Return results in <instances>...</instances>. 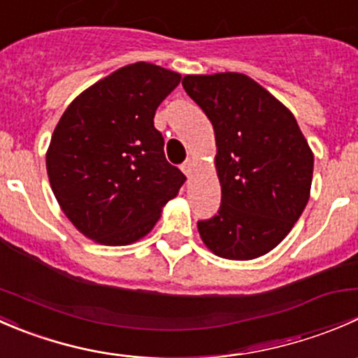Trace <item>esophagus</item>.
Masks as SVG:
<instances>
[{
    "mask_svg": "<svg viewBox=\"0 0 358 358\" xmlns=\"http://www.w3.org/2000/svg\"><path fill=\"white\" fill-rule=\"evenodd\" d=\"M182 171L185 173L187 178H190V176H192V171H194V162L190 161V159H187V161L183 162V164H182Z\"/></svg>",
    "mask_w": 358,
    "mask_h": 358,
    "instance_id": "1",
    "label": "esophagus"
}]
</instances>
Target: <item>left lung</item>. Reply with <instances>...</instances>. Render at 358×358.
Listing matches in <instances>:
<instances>
[{
  "instance_id": "obj_1",
  "label": "left lung",
  "mask_w": 358,
  "mask_h": 358,
  "mask_svg": "<svg viewBox=\"0 0 358 358\" xmlns=\"http://www.w3.org/2000/svg\"><path fill=\"white\" fill-rule=\"evenodd\" d=\"M182 85L211 121L218 147L222 204L197 222L201 239L227 259L266 255L308 202L312 150L294 115L246 74L185 76Z\"/></svg>"
}]
</instances>
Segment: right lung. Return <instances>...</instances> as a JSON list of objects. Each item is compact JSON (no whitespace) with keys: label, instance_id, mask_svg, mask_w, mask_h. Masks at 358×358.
I'll return each instance as SVG.
<instances>
[{"label":"right lung","instance_id":"add662e5","mask_svg":"<svg viewBox=\"0 0 358 358\" xmlns=\"http://www.w3.org/2000/svg\"><path fill=\"white\" fill-rule=\"evenodd\" d=\"M180 79L154 64H131L90 86L60 117L46 171L62 211L90 239L135 243L185 182L166 161L154 126L159 103Z\"/></svg>","mask_w":358,"mask_h":358}]
</instances>
